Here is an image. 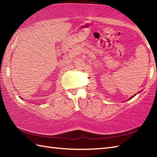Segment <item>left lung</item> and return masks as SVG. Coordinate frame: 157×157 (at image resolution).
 Segmentation results:
<instances>
[{"instance_id": "obj_1", "label": "left lung", "mask_w": 157, "mask_h": 157, "mask_svg": "<svg viewBox=\"0 0 157 157\" xmlns=\"http://www.w3.org/2000/svg\"><path fill=\"white\" fill-rule=\"evenodd\" d=\"M136 96V94H135V95H134V96H132V98H133V97H134V96ZM130 98V99H131V98Z\"/></svg>"}]
</instances>
